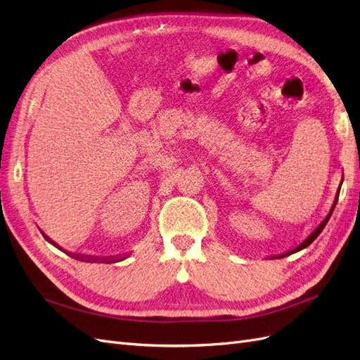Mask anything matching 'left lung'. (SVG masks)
Listing matches in <instances>:
<instances>
[{"label":"left lung","mask_w":360,"mask_h":360,"mask_svg":"<svg viewBox=\"0 0 360 360\" xmlns=\"http://www.w3.org/2000/svg\"><path fill=\"white\" fill-rule=\"evenodd\" d=\"M340 191H341V184H340V188H338V191H336V197H335V201H333V204H332V207H330V210H329L328 216H326L324 219L319 224V226H317V228H314V231H312L307 238H304L303 242H300L296 248L291 249V250H288V252H285V254H281V255H274V257H270V259H271V258H284V257H288V255H291V254H294V252H299V250H302V249H304V248H308V246L315 240V238L319 237V234L323 231V228L326 226V224H328V221L330 219L332 212H333L335 205H336V201H338V197H340Z\"/></svg>","instance_id":"obj_1"}]
</instances>
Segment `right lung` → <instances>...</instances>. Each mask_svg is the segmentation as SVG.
Wrapping results in <instances>:
<instances>
[{
  "mask_svg": "<svg viewBox=\"0 0 360 360\" xmlns=\"http://www.w3.org/2000/svg\"><path fill=\"white\" fill-rule=\"evenodd\" d=\"M43 234V233H41ZM43 237L46 238V240L49 242V243H52L53 246H57L58 249H61L56 242H52L51 238L46 236V234H43ZM63 250V249H61ZM64 252L66 254H69L70 257H73V258H76V259H85V261H102V263H117V261H122V259H124V258H127V257H102V258H99V257H90V255H81V254H72V252H68V250H64Z\"/></svg>",
  "mask_w": 360,
  "mask_h": 360,
  "instance_id": "obj_1",
  "label": "right lung"
}]
</instances>
